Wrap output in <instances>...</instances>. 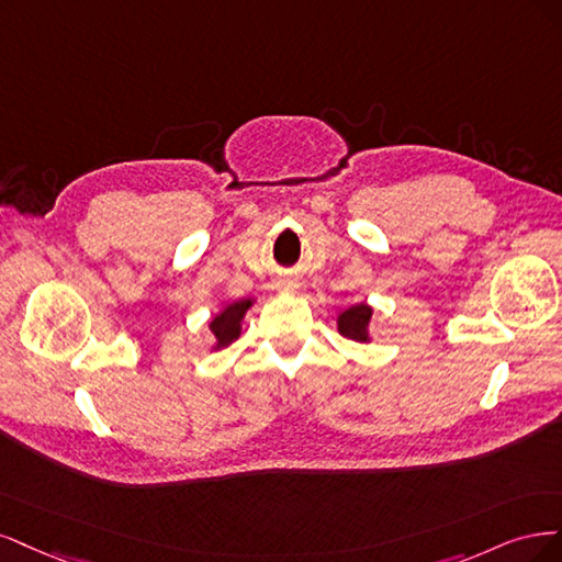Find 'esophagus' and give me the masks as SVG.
Masks as SVG:
<instances>
[{
	"label": "esophagus",
	"instance_id": "esophagus-1",
	"mask_svg": "<svg viewBox=\"0 0 562 562\" xmlns=\"http://www.w3.org/2000/svg\"><path fill=\"white\" fill-rule=\"evenodd\" d=\"M278 286L284 289V292H296V289H299L301 284H299L296 278H282V280L278 282Z\"/></svg>",
	"mask_w": 562,
	"mask_h": 562
}]
</instances>
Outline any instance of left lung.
<instances>
[{
	"label": "left lung",
	"instance_id": "1",
	"mask_svg": "<svg viewBox=\"0 0 562 562\" xmlns=\"http://www.w3.org/2000/svg\"><path fill=\"white\" fill-rule=\"evenodd\" d=\"M373 315V307L367 303H355L350 307H346L338 315V331L340 336H346L350 340H359L367 342L369 340V322Z\"/></svg>",
	"mask_w": 562,
	"mask_h": 562
}]
</instances>
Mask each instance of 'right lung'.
Wrapping results in <instances>:
<instances>
[{
  "label": "right lung",
  "instance_id": "1",
  "mask_svg": "<svg viewBox=\"0 0 562 562\" xmlns=\"http://www.w3.org/2000/svg\"><path fill=\"white\" fill-rule=\"evenodd\" d=\"M255 305V299H240L228 303L220 315H214L210 322V331L214 336V346L212 350H222L240 336L243 329V317Z\"/></svg>",
  "mask_w": 562,
  "mask_h": 562
}]
</instances>
